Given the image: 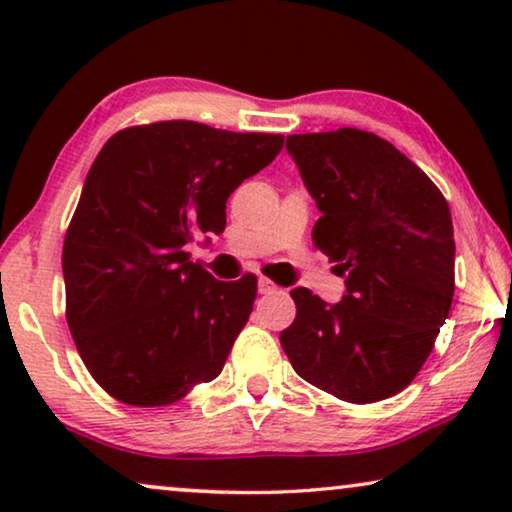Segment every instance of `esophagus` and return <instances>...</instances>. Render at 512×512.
I'll use <instances>...</instances> for the list:
<instances>
[{
	"label": "esophagus",
	"mask_w": 512,
	"mask_h": 512,
	"mask_svg": "<svg viewBox=\"0 0 512 512\" xmlns=\"http://www.w3.org/2000/svg\"><path fill=\"white\" fill-rule=\"evenodd\" d=\"M275 289H277V284H275V282H270L268 277H261V279H258V291H261V293H272Z\"/></svg>",
	"instance_id": "1"
}]
</instances>
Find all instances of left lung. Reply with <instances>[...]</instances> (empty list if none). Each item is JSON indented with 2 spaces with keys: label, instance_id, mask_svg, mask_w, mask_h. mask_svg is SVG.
Instances as JSON below:
<instances>
[{
  "label": "left lung",
  "instance_id": "obj_1",
  "mask_svg": "<svg viewBox=\"0 0 512 512\" xmlns=\"http://www.w3.org/2000/svg\"><path fill=\"white\" fill-rule=\"evenodd\" d=\"M319 207L312 240L345 277L328 305L291 291L286 356L314 387L347 403L403 391L429 359L454 296V230L436 184L387 139L356 128L286 137Z\"/></svg>",
  "mask_w": 512,
  "mask_h": 512
}]
</instances>
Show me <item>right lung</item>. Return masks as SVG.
<instances>
[{"mask_svg":"<svg viewBox=\"0 0 512 512\" xmlns=\"http://www.w3.org/2000/svg\"><path fill=\"white\" fill-rule=\"evenodd\" d=\"M282 135L160 121L116 132L90 167L62 249L67 324L88 373L135 408L214 380L256 300L186 247L223 233L226 200L282 151Z\"/></svg>","mask_w":512,"mask_h":512,"instance_id":"right-lung-1","label":"right lung"}]
</instances>
